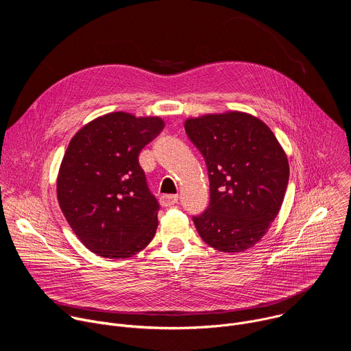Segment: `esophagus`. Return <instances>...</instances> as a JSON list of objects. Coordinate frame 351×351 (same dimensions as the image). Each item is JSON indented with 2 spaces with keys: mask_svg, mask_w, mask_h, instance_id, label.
<instances>
[{
  "mask_svg": "<svg viewBox=\"0 0 351 351\" xmlns=\"http://www.w3.org/2000/svg\"><path fill=\"white\" fill-rule=\"evenodd\" d=\"M179 195L178 194H162L160 197V203L162 207H171L178 203Z\"/></svg>",
  "mask_w": 351,
  "mask_h": 351,
  "instance_id": "34e87169",
  "label": "esophagus"
}]
</instances>
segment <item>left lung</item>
I'll return each mask as SVG.
<instances>
[{
	"label": "left lung",
	"mask_w": 351,
	"mask_h": 351,
	"mask_svg": "<svg viewBox=\"0 0 351 351\" xmlns=\"http://www.w3.org/2000/svg\"><path fill=\"white\" fill-rule=\"evenodd\" d=\"M184 129L210 179V204L193 217L195 229L218 252L241 253L261 240L280 210L287 157L272 130L244 112L190 118Z\"/></svg>",
	"instance_id": "8db88e82"
}]
</instances>
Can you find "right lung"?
<instances>
[{
    "label": "right lung",
    "instance_id": "right-lung-1",
    "mask_svg": "<svg viewBox=\"0 0 351 351\" xmlns=\"http://www.w3.org/2000/svg\"><path fill=\"white\" fill-rule=\"evenodd\" d=\"M164 126L158 117L111 112L72 137L58 173V203L94 254L128 258L153 240L160 204L148 189L138 154Z\"/></svg>",
    "mask_w": 351,
    "mask_h": 351
}]
</instances>
